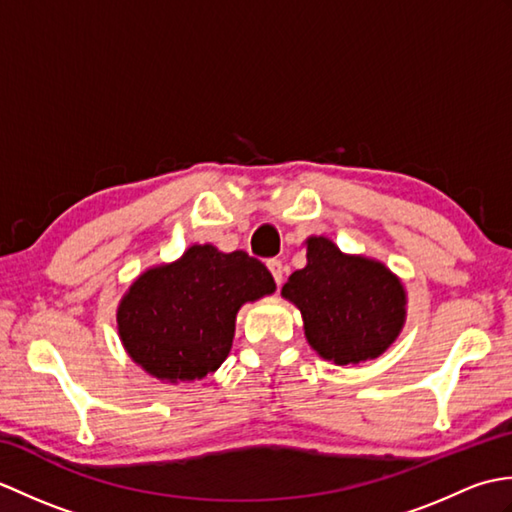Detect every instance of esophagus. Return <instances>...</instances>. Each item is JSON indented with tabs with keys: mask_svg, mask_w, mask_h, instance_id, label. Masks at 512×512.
Wrapping results in <instances>:
<instances>
[{
	"mask_svg": "<svg viewBox=\"0 0 512 512\" xmlns=\"http://www.w3.org/2000/svg\"><path fill=\"white\" fill-rule=\"evenodd\" d=\"M268 270H270V275L275 277L277 286L284 284V264H281L279 259H268Z\"/></svg>",
	"mask_w": 512,
	"mask_h": 512,
	"instance_id": "esophagus-1",
	"label": "esophagus"
}]
</instances>
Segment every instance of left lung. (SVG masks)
Masks as SVG:
<instances>
[{
  "instance_id": "obj_1",
  "label": "left lung",
  "mask_w": 512,
  "mask_h": 512,
  "mask_svg": "<svg viewBox=\"0 0 512 512\" xmlns=\"http://www.w3.org/2000/svg\"><path fill=\"white\" fill-rule=\"evenodd\" d=\"M306 268L281 297L295 303L310 347L325 361L358 365L385 354L407 321V290L398 275L365 255H347L332 239H306Z\"/></svg>"
}]
</instances>
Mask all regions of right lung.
I'll return each mask as SVG.
<instances>
[{"mask_svg":"<svg viewBox=\"0 0 512 512\" xmlns=\"http://www.w3.org/2000/svg\"><path fill=\"white\" fill-rule=\"evenodd\" d=\"M268 268L244 250L193 244L171 264L140 273L116 310L118 336L160 383L202 380L231 352L237 312L275 292Z\"/></svg>","mask_w":512,"mask_h":512,"instance_id":"right-lung-1","label":"right lung"}]
</instances>
